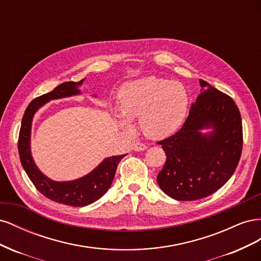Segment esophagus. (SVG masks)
I'll use <instances>...</instances> for the list:
<instances>
[{
    "instance_id": "1",
    "label": "esophagus",
    "mask_w": 261,
    "mask_h": 261,
    "mask_svg": "<svg viewBox=\"0 0 261 261\" xmlns=\"http://www.w3.org/2000/svg\"><path fill=\"white\" fill-rule=\"evenodd\" d=\"M147 148H148L147 145L141 144V143H136V144H134V146H133V149L135 150V151H144V150H146Z\"/></svg>"
}]
</instances>
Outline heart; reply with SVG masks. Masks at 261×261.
<instances>
[{"label":"heart","mask_w":261,"mask_h":261,"mask_svg":"<svg viewBox=\"0 0 261 261\" xmlns=\"http://www.w3.org/2000/svg\"><path fill=\"white\" fill-rule=\"evenodd\" d=\"M120 110L116 113L121 127L132 132L130 120L139 117L144 135L162 140L176 134L183 126L189 97L180 83L149 76L125 84L118 92Z\"/></svg>","instance_id":"b5f03b06"}]
</instances>
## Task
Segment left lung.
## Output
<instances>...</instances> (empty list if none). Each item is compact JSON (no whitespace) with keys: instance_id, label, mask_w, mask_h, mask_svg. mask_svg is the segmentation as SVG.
I'll return each instance as SVG.
<instances>
[{"instance_id":"left-lung-1","label":"left lung","mask_w":261,"mask_h":261,"mask_svg":"<svg viewBox=\"0 0 261 261\" xmlns=\"http://www.w3.org/2000/svg\"><path fill=\"white\" fill-rule=\"evenodd\" d=\"M199 84L201 92L183 127L159 143L167 161L156 181L175 200L192 201L216 193L233 175L242 153L239 108L207 82L199 80Z\"/></svg>"}]
</instances>
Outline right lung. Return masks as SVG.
<instances>
[{
    "label": "right lung",
    "instance_id": "right-lung-1",
    "mask_svg": "<svg viewBox=\"0 0 261 261\" xmlns=\"http://www.w3.org/2000/svg\"><path fill=\"white\" fill-rule=\"evenodd\" d=\"M83 82L84 80L78 83H63L55 87L51 92L45 93L43 96L31 101L26 109L25 114H23L18 138V152L21 165L36 188L46 198L72 207H85L100 199L112 184L117 164L126 155L121 154L106 158L96 169H93L88 174L67 181L53 180L45 176L38 169L33 159V155H31L30 149L31 125H33L36 112L51 100L81 94L82 92L80 87Z\"/></svg>",
    "mask_w": 261,
    "mask_h": 261
}]
</instances>
